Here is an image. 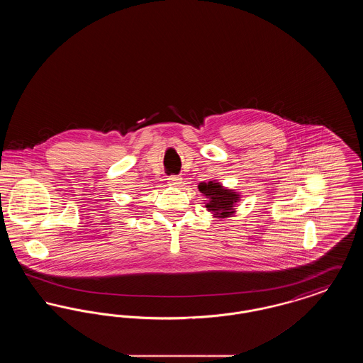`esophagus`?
<instances>
[{
    "instance_id": "34e87169",
    "label": "esophagus",
    "mask_w": 363,
    "mask_h": 363,
    "mask_svg": "<svg viewBox=\"0 0 363 363\" xmlns=\"http://www.w3.org/2000/svg\"><path fill=\"white\" fill-rule=\"evenodd\" d=\"M167 181H169V185H170V186H178V185L181 184V178H179L178 175H170V177L167 178Z\"/></svg>"
}]
</instances>
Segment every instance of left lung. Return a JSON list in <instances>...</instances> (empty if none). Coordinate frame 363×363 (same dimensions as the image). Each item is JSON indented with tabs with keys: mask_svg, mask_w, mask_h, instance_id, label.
I'll return each instance as SVG.
<instances>
[{
	"mask_svg": "<svg viewBox=\"0 0 363 363\" xmlns=\"http://www.w3.org/2000/svg\"><path fill=\"white\" fill-rule=\"evenodd\" d=\"M199 190L206 196V207L215 218H228L234 213V206L240 201V194L231 189H225L216 181L200 182Z\"/></svg>",
	"mask_w": 363,
	"mask_h": 363,
	"instance_id": "left-lung-1",
	"label": "left lung"
}]
</instances>
